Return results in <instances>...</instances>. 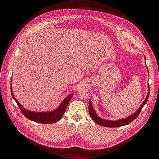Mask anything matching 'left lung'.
I'll list each match as a JSON object with an SVG mask.
<instances>
[{"mask_svg": "<svg viewBox=\"0 0 159 159\" xmlns=\"http://www.w3.org/2000/svg\"><path fill=\"white\" fill-rule=\"evenodd\" d=\"M148 95L146 98L145 99V101H144V102L140 106V107H139V109L134 113L131 115V116H129V117L124 119H122V120H116V121H111V120H104L102 119L101 118H99L98 116L97 115L96 113L95 112L93 108L91 106V101H89V115L91 116V117L92 118V119L98 125H101V126H105V127H108V128H116V127H120V126H125V125H127L128 124H129L130 122H131L133 120H135L137 116H139L140 112L141 111L142 109H143V106L146 104V103L147 102L148 98H149V87H148Z\"/></svg>", "mask_w": 159, "mask_h": 159, "instance_id": "obj_1", "label": "left lung"}]
</instances>
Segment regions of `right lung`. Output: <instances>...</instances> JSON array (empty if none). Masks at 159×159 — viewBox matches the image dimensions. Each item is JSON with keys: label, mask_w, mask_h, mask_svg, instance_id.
I'll use <instances>...</instances> for the list:
<instances>
[{"label": "right lung", "mask_w": 159, "mask_h": 159, "mask_svg": "<svg viewBox=\"0 0 159 159\" xmlns=\"http://www.w3.org/2000/svg\"><path fill=\"white\" fill-rule=\"evenodd\" d=\"M11 93L13 99L15 101L16 103L17 104L22 114L29 120H31L32 121H34L36 122L42 123V124H52V123H55L59 120L62 118L63 115L64 114L67 106H68L71 98L73 95V94L68 95L64 100L63 102L59 106V107H58L56 110L52 112L36 113V112H31V111H28L26 110H25L24 107H22V106L18 102V101H16V99L14 97V95L12 92L11 86Z\"/></svg>", "instance_id": "add662e5"}]
</instances>
